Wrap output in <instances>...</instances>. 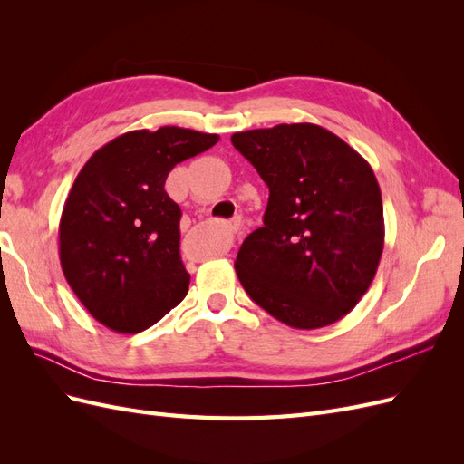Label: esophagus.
I'll return each instance as SVG.
<instances>
[{
    "instance_id": "34e87169",
    "label": "esophagus",
    "mask_w": 464,
    "mask_h": 464,
    "mask_svg": "<svg viewBox=\"0 0 464 464\" xmlns=\"http://www.w3.org/2000/svg\"><path fill=\"white\" fill-rule=\"evenodd\" d=\"M228 230H230L232 234H236L237 230H240V218H234V220L228 224Z\"/></svg>"
}]
</instances>
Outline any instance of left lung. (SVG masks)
Instances as JSON below:
<instances>
[{"mask_svg":"<svg viewBox=\"0 0 464 464\" xmlns=\"http://www.w3.org/2000/svg\"><path fill=\"white\" fill-rule=\"evenodd\" d=\"M230 139L269 188L263 227L234 263L244 290L294 329L343 319L370 288L383 254V203L372 166L315 123Z\"/></svg>","mask_w":464,"mask_h":464,"instance_id":"obj_1","label":"left lung"}]
</instances>
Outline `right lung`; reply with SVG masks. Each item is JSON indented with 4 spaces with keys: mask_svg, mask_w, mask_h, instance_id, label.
I'll return each instance as SVG.
<instances>
[{
    "mask_svg": "<svg viewBox=\"0 0 464 464\" xmlns=\"http://www.w3.org/2000/svg\"><path fill=\"white\" fill-rule=\"evenodd\" d=\"M218 139L174 125L130 131L81 168L60 220V261L75 296L108 329L141 333L186 298L181 210L164 181Z\"/></svg>",
    "mask_w": 464,
    "mask_h": 464,
    "instance_id": "right-lung-1",
    "label": "right lung"
}]
</instances>
